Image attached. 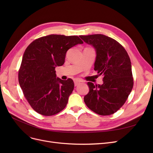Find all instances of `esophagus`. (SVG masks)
Segmentation results:
<instances>
[{
    "instance_id": "1",
    "label": "esophagus",
    "mask_w": 153,
    "mask_h": 153,
    "mask_svg": "<svg viewBox=\"0 0 153 153\" xmlns=\"http://www.w3.org/2000/svg\"><path fill=\"white\" fill-rule=\"evenodd\" d=\"M81 82H80V80H78V79H74V84H75V86H76V85H78V84H80Z\"/></svg>"
}]
</instances>
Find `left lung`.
<instances>
[{"label": "left lung", "instance_id": "8db88e82", "mask_svg": "<svg viewBox=\"0 0 153 153\" xmlns=\"http://www.w3.org/2000/svg\"><path fill=\"white\" fill-rule=\"evenodd\" d=\"M95 49L94 70L103 76L102 85L89 87L84 96L87 107L101 115L113 114L126 102L133 86L131 63L127 52L117 41L103 34L80 36Z\"/></svg>", "mask_w": 153, "mask_h": 153}]
</instances>
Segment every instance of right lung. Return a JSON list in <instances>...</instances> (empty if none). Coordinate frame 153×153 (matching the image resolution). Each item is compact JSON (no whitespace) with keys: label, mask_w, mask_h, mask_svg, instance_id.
<instances>
[{"label":"right lung","mask_w":153,"mask_h":153,"mask_svg":"<svg viewBox=\"0 0 153 153\" xmlns=\"http://www.w3.org/2000/svg\"><path fill=\"white\" fill-rule=\"evenodd\" d=\"M84 42L76 36L51 34L34 40L23 55L18 81L24 96L36 112L50 116L62 111L74 89L71 78L57 77L67 51Z\"/></svg>","instance_id":"obj_1"}]
</instances>
